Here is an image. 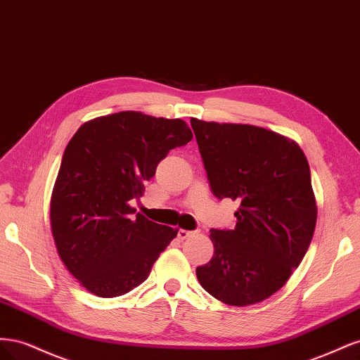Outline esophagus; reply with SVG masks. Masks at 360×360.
<instances>
[{
    "label": "esophagus",
    "mask_w": 360,
    "mask_h": 360,
    "mask_svg": "<svg viewBox=\"0 0 360 360\" xmlns=\"http://www.w3.org/2000/svg\"><path fill=\"white\" fill-rule=\"evenodd\" d=\"M193 234H195L193 231H188V230H179V233H177V236H179L180 240H184V238L192 237Z\"/></svg>",
    "instance_id": "34e87169"
}]
</instances>
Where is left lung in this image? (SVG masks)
Listing matches in <instances>:
<instances>
[{"label": "left lung", "instance_id": "left-lung-1", "mask_svg": "<svg viewBox=\"0 0 360 360\" xmlns=\"http://www.w3.org/2000/svg\"><path fill=\"white\" fill-rule=\"evenodd\" d=\"M216 198L240 202L234 230H212L214 252L197 267L201 287L248 307L287 284L311 245L317 202L296 141L252 124L191 118Z\"/></svg>", "mask_w": 360, "mask_h": 360}]
</instances>
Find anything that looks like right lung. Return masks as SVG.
<instances>
[{
	"label": "right lung",
	"mask_w": 360,
	"mask_h": 360,
	"mask_svg": "<svg viewBox=\"0 0 360 360\" xmlns=\"http://www.w3.org/2000/svg\"><path fill=\"white\" fill-rule=\"evenodd\" d=\"M180 118L122 111L85 122L64 150L51 195L57 252L79 284L99 297H117L148 278L176 228L137 213L129 201L144 195L158 163L188 144Z\"/></svg>",
	"instance_id": "1"
}]
</instances>
